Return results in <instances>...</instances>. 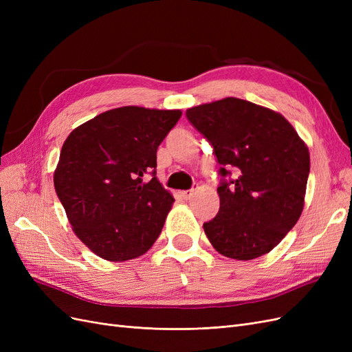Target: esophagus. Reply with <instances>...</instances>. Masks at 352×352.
I'll return each mask as SVG.
<instances>
[{
    "instance_id": "1",
    "label": "esophagus",
    "mask_w": 352,
    "mask_h": 352,
    "mask_svg": "<svg viewBox=\"0 0 352 352\" xmlns=\"http://www.w3.org/2000/svg\"><path fill=\"white\" fill-rule=\"evenodd\" d=\"M180 197L188 201V199H190V198L194 197V190L192 189H190V190H182V192H180Z\"/></svg>"
}]
</instances>
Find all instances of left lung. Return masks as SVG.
I'll list each match as a JSON object with an SVG mask.
<instances>
[{"label":"left lung","instance_id":"obj_1","mask_svg":"<svg viewBox=\"0 0 352 352\" xmlns=\"http://www.w3.org/2000/svg\"><path fill=\"white\" fill-rule=\"evenodd\" d=\"M186 117L214 148L220 175H236L217 188L220 210L204 223L208 241L233 260L270 252L301 217L307 144L280 113L235 97L190 107Z\"/></svg>","mask_w":352,"mask_h":352}]
</instances>
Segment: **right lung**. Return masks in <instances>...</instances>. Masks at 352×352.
<instances>
[{"label":"right lung","instance_id":"add662e5","mask_svg":"<svg viewBox=\"0 0 352 352\" xmlns=\"http://www.w3.org/2000/svg\"><path fill=\"white\" fill-rule=\"evenodd\" d=\"M180 116L126 105L78 126L63 144L56 192L73 232L98 257L136 258L162 233L175 198L155 177L157 148Z\"/></svg>","mask_w":352,"mask_h":352}]
</instances>
